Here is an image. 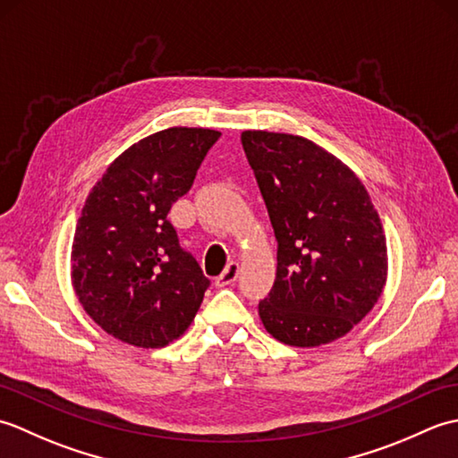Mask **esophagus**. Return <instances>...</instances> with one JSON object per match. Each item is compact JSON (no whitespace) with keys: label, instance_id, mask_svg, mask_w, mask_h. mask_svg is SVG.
Wrapping results in <instances>:
<instances>
[{"label":"esophagus","instance_id":"obj_1","mask_svg":"<svg viewBox=\"0 0 458 458\" xmlns=\"http://www.w3.org/2000/svg\"><path fill=\"white\" fill-rule=\"evenodd\" d=\"M238 274H240V266L236 264V261H230V264L226 266V269L222 271V274L216 277V281H214V284H216V287L232 285L236 281Z\"/></svg>","mask_w":458,"mask_h":458}]
</instances>
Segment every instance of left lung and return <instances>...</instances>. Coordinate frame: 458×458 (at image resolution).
Here are the masks:
<instances>
[{
  "mask_svg": "<svg viewBox=\"0 0 458 458\" xmlns=\"http://www.w3.org/2000/svg\"><path fill=\"white\" fill-rule=\"evenodd\" d=\"M277 240V274L258 310L279 343L313 348L354 328L382 295V220L354 171L301 135L242 131Z\"/></svg>",
  "mask_w": 458,
  "mask_h": 458,
  "instance_id": "left-lung-1",
  "label": "left lung"
}]
</instances>
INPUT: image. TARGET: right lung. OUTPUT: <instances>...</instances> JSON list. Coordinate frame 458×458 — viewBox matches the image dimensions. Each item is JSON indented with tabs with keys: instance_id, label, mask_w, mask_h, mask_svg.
Here are the masks:
<instances>
[{
	"instance_id": "obj_1",
	"label": "right lung",
	"mask_w": 458,
	"mask_h": 458,
	"mask_svg": "<svg viewBox=\"0 0 458 458\" xmlns=\"http://www.w3.org/2000/svg\"><path fill=\"white\" fill-rule=\"evenodd\" d=\"M220 138L207 128H169L133 143L94 184L76 222L74 293L110 336L161 348L192 323L210 281L179 246L167 220Z\"/></svg>"
}]
</instances>
